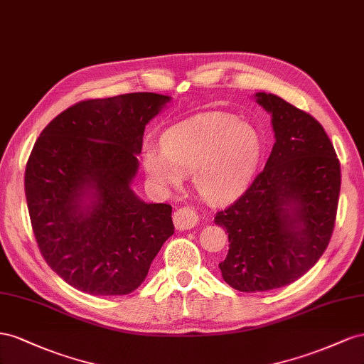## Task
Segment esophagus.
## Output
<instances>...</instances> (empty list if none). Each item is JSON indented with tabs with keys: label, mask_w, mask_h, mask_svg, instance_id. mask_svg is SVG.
Segmentation results:
<instances>
[{
	"label": "esophagus",
	"mask_w": 364,
	"mask_h": 364,
	"mask_svg": "<svg viewBox=\"0 0 364 364\" xmlns=\"http://www.w3.org/2000/svg\"><path fill=\"white\" fill-rule=\"evenodd\" d=\"M173 224L176 230H191L198 224V215L192 207H181L173 213Z\"/></svg>",
	"instance_id": "obj_1"
}]
</instances>
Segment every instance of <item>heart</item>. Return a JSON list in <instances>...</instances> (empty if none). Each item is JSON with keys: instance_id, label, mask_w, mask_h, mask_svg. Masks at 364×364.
Wrapping results in <instances>:
<instances>
[{"instance_id": "obj_1", "label": "heart", "mask_w": 364, "mask_h": 364, "mask_svg": "<svg viewBox=\"0 0 364 364\" xmlns=\"http://www.w3.org/2000/svg\"><path fill=\"white\" fill-rule=\"evenodd\" d=\"M262 159V137L253 123L232 114L212 112L175 124L161 137V149L143 148L149 181L160 189L178 188L184 175L209 201L242 192Z\"/></svg>"}]
</instances>
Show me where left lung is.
<instances>
[{"mask_svg":"<svg viewBox=\"0 0 364 364\" xmlns=\"http://www.w3.org/2000/svg\"><path fill=\"white\" fill-rule=\"evenodd\" d=\"M255 99L272 114L276 143L250 188L215 216L230 242L223 279L244 293L289 285L316 265L334 230L341 183L334 146L311 114L269 92Z\"/></svg>","mask_w":364,"mask_h":364,"instance_id":"8db88e82","label":"left lung"}]
</instances>
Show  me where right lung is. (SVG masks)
<instances>
[{
    "label": "right lung",
    "instance_id": "add662e5",
    "mask_svg": "<svg viewBox=\"0 0 364 364\" xmlns=\"http://www.w3.org/2000/svg\"><path fill=\"white\" fill-rule=\"evenodd\" d=\"M169 102L155 92L82 100L35 143L24 176L30 223L46 262L79 291L132 293L173 235L172 207L131 189L144 127Z\"/></svg>",
    "mask_w": 364,
    "mask_h": 364
}]
</instances>
